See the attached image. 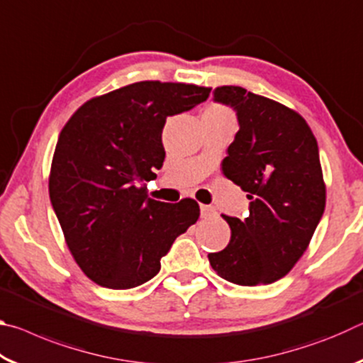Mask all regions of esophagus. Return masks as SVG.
<instances>
[{"mask_svg":"<svg viewBox=\"0 0 363 363\" xmlns=\"http://www.w3.org/2000/svg\"><path fill=\"white\" fill-rule=\"evenodd\" d=\"M200 213H201V218H211L216 214V210L210 205H200Z\"/></svg>","mask_w":363,"mask_h":363,"instance_id":"1","label":"esophagus"}]
</instances>
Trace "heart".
<instances>
[{
  "label": "heart",
  "instance_id": "1",
  "mask_svg": "<svg viewBox=\"0 0 363 363\" xmlns=\"http://www.w3.org/2000/svg\"><path fill=\"white\" fill-rule=\"evenodd\" d=\"M203 116H213V118H229L233 120L232 112L220 104H211L203 110Z\"/></svg>",
  "mask_w": 363,
  "mask_h": 363
}]
</instances>
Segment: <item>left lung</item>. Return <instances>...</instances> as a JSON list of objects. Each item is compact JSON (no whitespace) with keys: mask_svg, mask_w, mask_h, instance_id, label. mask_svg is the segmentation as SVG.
I'll return each instance as SVG.
<instances>
[{"mask_svg":"<svg viewBox=\"0 0 363 363\" xmlns=\"http://www.w3.org/2000/svg\"><path fill=\"white\" fill-rule=\"evenodd\" d=\"M214 101L237 112L240 130L220 167L251 201L243 220L223 214L230 242L208 259L232 284H272L304 255L325 211L317 140L293 108L240 86L216 88Z\"/></svg>","mask_w":363,"mask_h":363,"instance_id":"1","label":"left lung"}]
</instances>
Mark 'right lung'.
<instances>
[{
    "label": "right lung",
    "mask_w": 363,
    "mask_h": 363,
    "mask_svg": "<svg viewBox=\"0 0 363 363\" xmlns=\"http://www.w3.org/2000/svg\"><path fill=\"white\" fill-rule=\"evenodd\" d=\"M211 88L139 82L84 102L59 134L49 199L67 247L94 284L128 290L149 281L160 259L196 223L199 203L147 199L164 160L168 116L208 99Z\"/></svg>",
    "instance_id": "obj_1"
}]
</instances>
